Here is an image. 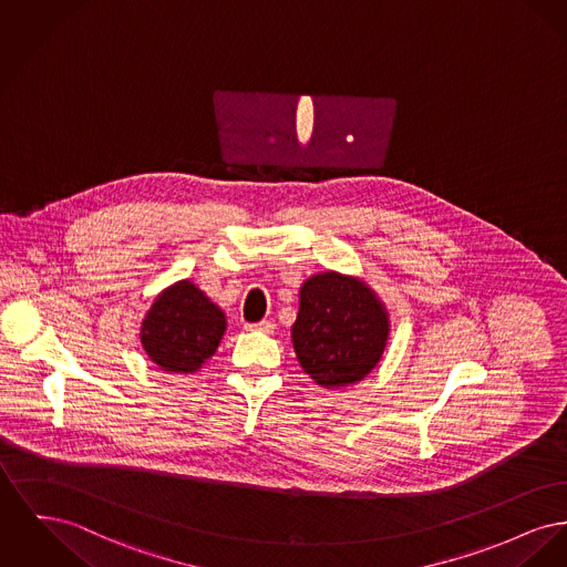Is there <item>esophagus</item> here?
I'll list each match as a JSON object with an SVG mask.
<instances>
[{"mask_svg":"<svg viewBox=\"0 0 567 567\" xmlns=\"http://www.w3.org/2000/svg\"><path fill=\"white\" fill-rule=\"evenodd\" d=\"M246 330L248 332H264L271 333L276 330V323L274 321H259V323H246Z\"/></svg>","mask_w":567,"mask_h":567,"instance_id":"esophagus-1","label":"esophagus"}]
</instances>
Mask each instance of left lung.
<instances>
[{"label":"left lung","mask_w":567,"mask_h":567,"mask_svg":"<svg viewBox=\"0 0 567 567\" xmlns=\"http://www.w3.org/2000/svg\"><path fill=\"white\" fill-rule=\"evenodd\" d=\"M390 312L364 278L326 269L300 287L291 342L301 370L326 390L362 383L383 360Z\"/></svg>","instance_id":"1"}]
</instances>
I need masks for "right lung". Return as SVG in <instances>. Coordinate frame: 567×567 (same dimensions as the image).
Returning <instances> with one entry per match:
<instances>
[{
	"mask_svg": "<svg viewBox=\"0 0 567 567\" xmlns=\"http://www.w3.org/2000/svg\"><path fill=\"white\" fill-rule=\"evenodd\" d=\"M227 332V317L184 278L163 289L141 321V347L165 372L193 374L207 364Z\"/></svg>",
	"mask_w": 567,
	"mask_h": 567,
	"instance_id": "1",
	"label": "right lung"
}]
</instances>
